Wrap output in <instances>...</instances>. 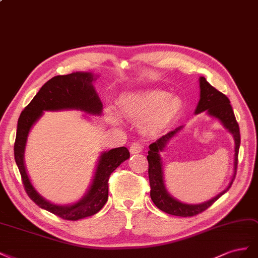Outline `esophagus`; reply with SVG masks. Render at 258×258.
Segmentation results:
<instances>
[{
  "label": "esophagus",
  "mask_w": 258,
  "mask_h": 258,
  "mask_svg": "<svg viewBox=\"0 0 258 258\" xmlns=\"http://www.w3.org/2000/svg\"><path fill=\"white\" fill-rule=\"evenodd\" d=\"M143 148H144V146L141 142H134V143H132V145L130 147V151H131V153L136 154V153L142 152Z\"/></svg>",
  "instance_id": "34e87169"
}]
</instances>
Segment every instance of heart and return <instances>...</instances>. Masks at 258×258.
Masks as SVG:
<instances>
[{"instance_id":"b5f03b06","label":"heart","mask_w":258,"mask_h":258,"mask_svg":"<svg viewBox=\"0 0 258 258\" xmlns=\"http://www.w3.org/2000/svg\"><path fill=\"white\" fill-rule=\"evenodd\" d=\"M181 108L177 96H168L165 92L151 91L125 95L120 100V113L133 121L144 122V130L157 134L170 123Z\"/></svg>"}]
</instances>
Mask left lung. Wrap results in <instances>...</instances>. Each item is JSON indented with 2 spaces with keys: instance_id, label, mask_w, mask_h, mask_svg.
<instances>
[{
  "instance_id": "left-lung-1",
  "label": "left lung",
  "mask_w": 258,
  "mask_h": 258,
  "mask_svg": "<svg viewBox=\"0 0 258 258\" xmlns=\"http://www.w3.org/2000/svg\"><path fill=\"white\" fill-rule=\"evenodd\" d=\"M200 100L196 109V113H200L207 110V112L215 116L224 124L226 128L229 130L230 133L234 137V170L232 179L229 183V186L226 190H224L222 194H219L212 200L201 203V204H185L181 203L177 200H175L170 195L166 192L164 182H163V170H162V161L160 158V151L163 150L167 141L172 138L177 132L181 128L178 127L175 131L167 133L166 135L159 138L156 143H152L149 146L148 156V175H149V182H150V197L156 207L163 211L167 214L175 215V216H181V217H191L200 214V213L208 210L211 205L214 203L216 200L222 197L225 192H227L232 185L234 180L235 174H237V167H238V153L240 148V128L239 124L235 120V116L233 113L232 107L230 105V100L228 99L225 94L219 92L214 86H212L205 78H200Z\"/></svg>"
}]
</instances>
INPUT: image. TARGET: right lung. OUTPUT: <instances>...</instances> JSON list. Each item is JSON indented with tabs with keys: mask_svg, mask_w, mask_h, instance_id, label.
I'll list each match as a JSON object with an SVG mask.
<instances>
[{
	"mask_svg": "<svg viewBox=\"0 0 258 258\" xmlns=\"http://www.w3.org/2000/svg\"><path fill=\"white\" fill-rule=\"evenodd\" d=\"M93 81L94 76L88 72H75L51 78L21 111L17 124L14 156L27 195L40 208L66 220H78L92 216L102 209L108 200L110 175L122 162L130 158L127 148L119 147L102 153L87 195L76 204L60 207L44 200L31 185L24 164L25 146L29 131L44 110L79 109L88 113L100 114L102 104L92 85Z\"/></svg>",
	"mask_w": 258,
	"mask_h": 258,
	"instance_id": "obj_1",
	"label": "right lung"
}]
</instances>
